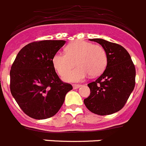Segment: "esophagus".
I'll return each mask as SVG.
<instances>
[{
	"label": "esophagus",
	"mask_w": 146,
	"mask_h": 146,
	"mask_svg": "<svg viewBox=\"0 0 146 146\" xmlns=\"http://www.w3.org/2000/svg\"><path fill=\"white\" fill-rule=\"evenodd\" d=\"M80 87H81V85L80 84H73V88H74V90L78 89V88H79Z\"/></svg>",
	"instance_id": "obj_1"
}]
</instances>
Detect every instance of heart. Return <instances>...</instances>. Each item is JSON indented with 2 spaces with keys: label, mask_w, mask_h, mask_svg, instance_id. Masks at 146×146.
<instances>
[{
  "label": "heart",
  "mask_w": 146,
  "mask_h": 146,
  "mask_svg": "<svg viewBox=\"0 0 146 146\" xmlns=\"http://www.w3.org/2000/svg\"><path fill=\"white\" fill-rule=\"evenodd\" d=\"M66 53H56L53 64L61 76L67 74L75 64L78 66L64 78L67 81H80L89 74L93 77L100 75L104 72L108 62L105 49L91 42L74 40L66 46Z\"/></svg>",
  "instance_id": "b5f03b06"
}]
</instances>
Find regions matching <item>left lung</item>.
<instances>
[{"label": "left lung", "mask_w": 146, "mask_h": 146, "mask_svg": "<svg viewBox=\"0 0 146 146\" xmlns=\"http://www.w3.org/2000/svg\"><path fill=\"white\" fill-rule=\"evenodd\" d=\"M105 49L108 62L104 72L87 84L90 94L84 100L91 112L111 115L120 111L135 87L136 68L131 57L122 46L100 38L90 39Z\"/></svg>", "instance_id": "obj_1"}]
</instances>
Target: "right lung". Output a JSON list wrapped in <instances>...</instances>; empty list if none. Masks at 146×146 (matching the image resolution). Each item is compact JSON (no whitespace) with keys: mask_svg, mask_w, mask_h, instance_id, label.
<instances>
[{"mask_svg":"<svg viewBox=\"0 0 146 146\" xmlns=\"http://www.w3.org/2000/svg\"><path fill=\"white\" fill-rule=\"evenodd\" d=\"M66 40H40L27 44L16 56L10 70V91L21 109L35 119L56 114L66 93L72 90L55 71L53 58Z\"/></svg>","mask_w":146,"mask_h":146,"instance_id":"right-lung-1","label":"right lung"}]
</instances>
